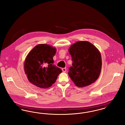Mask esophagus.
Instances as JSON below:
<instances>
[{
    "instance_id": "34e87169",
    "label": "esophagus",
    "mask_w": 125,
    "mask_h": 125,
    "mask_svg": "<svg viewBox=\"0 0 125 125\" xmlns=\"http://www.w3.org/2000/svg\"><path fill=\"white\" fill-rule=\"evenodd\" d=\"M62 71L63 72H65L66 70V68H63L62 69Z\"/></svg>"
}]
</instances>
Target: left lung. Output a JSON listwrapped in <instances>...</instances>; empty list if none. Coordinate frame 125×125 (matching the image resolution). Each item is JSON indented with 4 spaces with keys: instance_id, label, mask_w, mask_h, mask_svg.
Instances as JSON below:
<instances>
[{
    "instance_id": "left-lung-1",
    "label": "left lung",
    "mask_w": 125,
    "mask_h": 125,
    "mask_svg": "<svg viewBox=\"0 0 125 125\" xmlns=\"http://www.w3.org/2000/svg\"><path fill=\"white\" fill-rule=\"evenodd\" d=\"M68 51L73 60L69 76L78 87L94 83L98 78L102 68V58L99 50L88 41H78Z\"/></svg>"
}]
</instances>
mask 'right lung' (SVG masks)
Wrapping results in <instances>:
<instances>
[{
	"mask_svg": "<svg viewBox=\"0 0 125 125\" xmlns=\"http://www.w3.org/2000/svg\"><path fill=\"white\" fill-rule=\"evenodd\" d=\"M56 48L46 44H39L33 48L24 61V71L30 83L47 89L55 83L62 70L53 64Z\"/></svg>",
	"mask_w": 125,
	"mask_h": 125,
	"instance_id": "obj_1",
	"label": "right lung"
}]
</instances>
